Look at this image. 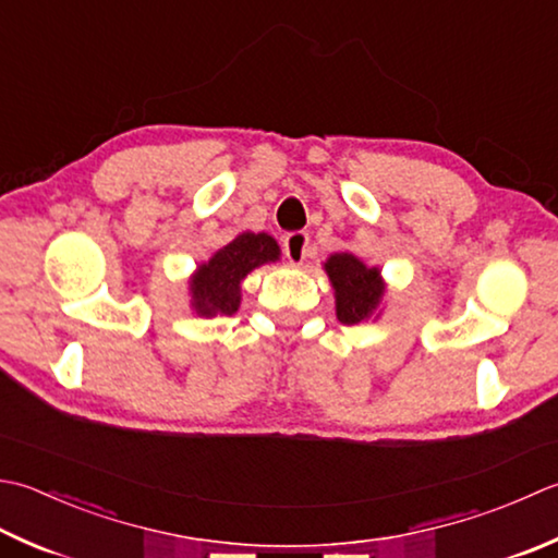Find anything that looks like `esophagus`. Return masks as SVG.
I'll use <instances>...</instances> for the list:
<instances>
[{"mask_svg": "<svg viewBox=\"0 0 558 558\" xmlns=\"http://www.w3.org/2000/svg\"><path fill=\"white\" fill-rule=\"evenodd\" d=\"M282 251L292 266L304 264V258L312 256V246H310V234L307 232H290L286 239H282Z\"/></svg>", "mask_w": 558, "mask_h": 558, "instance_id": "obj_1", "label": "esophagus"}]
</instances>
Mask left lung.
Returning a JSON list of instances; mask_svg holds the SVG:
<instances>
[{"mask_svg":"<svg viewBox=\"0 0 558 558\" xmlns=\"http://www.w3.org/2000/svg\"><path fill=\"white\" fill-rule=\"evenodd\" d=\"M324 270L336 292L338 322L353 326L373 319L385 298V280L379 276V268H369L357 256L343 251L329 256Z\"/></svg>","mask_w":558,"mask_h":558,"instance_id":"1","label":"left lung"}]
</instances>
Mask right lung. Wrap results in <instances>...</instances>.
Returning a JSON list of instances; mask_svg holds the SVG:
<instances>
[{
  "label": "right lung",
  "instance_id": "obj_1",
  "mask_svg": "<svg viewBox=\"0 0 558 558\" xmlns=\"http://www.w3.org/2000/svg\"><path fill=\"white\" fill-rule=\"evenodd\" d=\"M280 260V246L266 232H242L215 251L191 278V307L201 316H232L242 304V280L251 270Z\"/></svg>",
  "mask_w": 558,
  "mask_h": 558
}]
</instances>
